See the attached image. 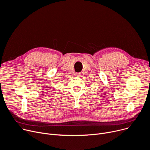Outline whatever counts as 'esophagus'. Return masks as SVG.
I'll list each match as a JSON object with an SVG mask.
<instances>
[{
	"instance_id": "esophagus-1",
	"label": "esophagus",
	"mask_w": 150,
	"mask_h": 150,
	"mask_svg": "<svg viewBox=\"0 0 150 150\" xmlns=\"http://www.w3.org/2000/svg\"><path fill=\"white\" fill-rule=\"evenodd\" d=\"M75 75L76 76H78V77H79L81 75V73H79V72H76V73H75Z\"/></svg>"
}]
</instances>
